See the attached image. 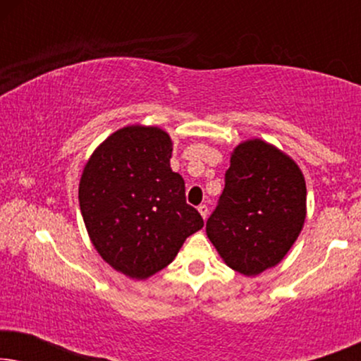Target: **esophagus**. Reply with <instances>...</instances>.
<instances>
[{"mask_svg": "<svg viewBox=\"0 0 361 361\" xmlns=\"http://www.w3.org/2000/svg\"><path fill=\"white\" fill-rule=\"evenodd\" d=\"M199 212H200V215L204 216V220H205L207 215H209V207H207L205 204H202V205H199Z\"/></svg>", "mask_w": 361, "mask_h": 361, "instance_id": "34e87169", "label": "esophagus"}]
</instances>
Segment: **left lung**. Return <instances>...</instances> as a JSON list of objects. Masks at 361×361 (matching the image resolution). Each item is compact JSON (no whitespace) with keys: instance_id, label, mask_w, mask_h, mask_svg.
<instances>
[{"instance_id":"1","label":"left lung","mask_w":361,"mask_h":361,"mask_svg":"<svg viewBox=\"0 0 361 361\" xmlns=\"http://www.w3.org/2000/svg\"><path fill=\"white\" fill-rule=\"evenodd\" d=\"M305 195L302 172L284 152L261 140L241 142L207 220V236L231 269L245 276L263 273L298 240Z\"/></svg>"}]
</instances>
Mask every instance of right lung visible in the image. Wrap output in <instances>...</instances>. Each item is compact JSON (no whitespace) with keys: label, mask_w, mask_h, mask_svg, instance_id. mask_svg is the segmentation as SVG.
<instances>
[{"label":"right lung","mask_w":361,"mask_h":361,"mask_svg":"<svg viewBox=\"0 0 361 361\" xmlns=\"http://www.w3.org/2000/svg\"><path fill=\"white\" fill-rule=\"evenodd\" d=\"M172 141L154 126L108 136L83 169L78 202L87 231L111 268L146 279L166 268L204 219L171 169Z\"/></svg>","instance_id":"right-lung-1"}]
</instances>
